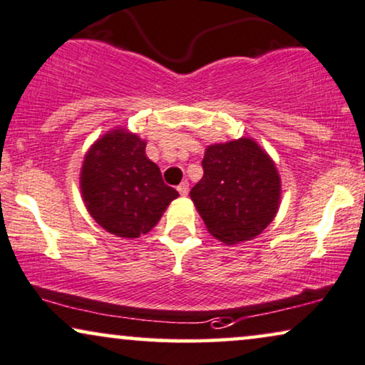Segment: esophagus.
<instances>
[{
    "label": "esophagus",
    "instance_id": "34e87169",
    "mask_svg": "<svg viewBox=\"0 0 365 365\" xmlns=\"http://www.w3.org/2000/svg\"><path fill=\"white\" fill-rule=\"evenodd\" d=\"M178 191H179V194H181V196H187V192H189V182H187V181H182V182L178 186Z\"/></svg>",
    "mask_w": 365,
    "mask_h": 365
}]
</instances>
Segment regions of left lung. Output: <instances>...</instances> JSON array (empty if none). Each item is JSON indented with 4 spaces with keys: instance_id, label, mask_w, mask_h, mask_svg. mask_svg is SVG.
<instances>
[{
    "instance_id": "1",
    "label": "left lung",
    "mask_w": 365,
    "mask_h": 365,
    "mask_svg": "<svg viewBox=\"0 0 365 365\" xmlns=\"http://www.w3.org/2000/svg\"><path fill=\"white\" fill-rule=\"evenodd\" d=\"M202 169L189 196L216 240L225 245L250 241L275 220L282 179L273 159L252 137L207 145Z\"/></svg>"
}]
</instances>
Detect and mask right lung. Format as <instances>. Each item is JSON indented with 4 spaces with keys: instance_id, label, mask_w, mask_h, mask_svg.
Listing matches in <instances>:
<instances>
[{
    "instance_id": "obj_1",
    "label": "right lung",
    "mask_w": 365,
    "mask_h": 365,
    "mask_svg": "<svg viewBox=\"0 0 365 365\" xmlns=\"http://www.w3.org/2000/svg\"><path fill=\"white\" fill-rule=\"evenodd\" d=\"M145 142L115 127L90 145L80 169V191L90 216L108 233L134 240L149 233L179 192L165 186Z\"/></svg>"
}]
</instances>
